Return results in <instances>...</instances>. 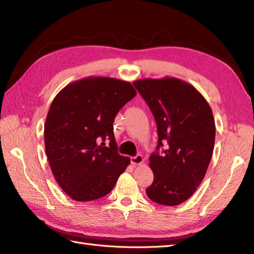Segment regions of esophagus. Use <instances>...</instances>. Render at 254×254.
Instances as JSON below:
<instances>
[{
	"instance_id": "esophagus-1",
	"label": "esophagus",
	"mask_w": 254,
	"mask_h": 254,
	"mask_svg": "<svg viewBox=\"0 0 254 254\" xmlns=\"http://www.w3.org/2000/svg\"><path fill=\"white\" fill-rule=\"evenodd\" d=\"M144 162V158L142 155H136L135 157H131V163L133 165H139Z\"/></svg>"
}]
</instances>
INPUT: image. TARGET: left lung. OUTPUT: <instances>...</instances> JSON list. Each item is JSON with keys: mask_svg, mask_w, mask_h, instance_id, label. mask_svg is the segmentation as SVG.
Instances as JSON below:
<instances>
[{"mask_svg": "<svg viewBox=\"0 0 254 254\" xmlns=\"http://www.w3.org/2000/svg\"><path fill=\"white\" fill-rule=\"evenodd\" d=\"M155 117L158 146L149 157L153 182L146 194L153 202L178 205L193 195L213 155L215 122L196 88L175 77L133 82ZM165 145L161 154L158 149Z\"/></svg>", "mask_w": 254, "mask_h": 254, "instance_id": "left-lung-1", "label": "left lung"}]
</instances>
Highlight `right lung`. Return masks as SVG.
Masks as SVG:
<instances>
[{
	"instance_id": "1",
	"label": "right lung",
	"mask_w": 254,
	"mask_h": 254,
	"mask_svg": "<svg viewBox=\"0 0 254 254\" xmlns=\"http://www.w3.org/2000/svg\"><path fill=\"white\" fill-rule=\"evenodd\" d=\"M135 95L128 81L87 77L54 98L44 124L45 152L59 187L73 200L109 194L129 165L130 159L118 152L113 122Z\"/></svg>"
}]
</instances>
